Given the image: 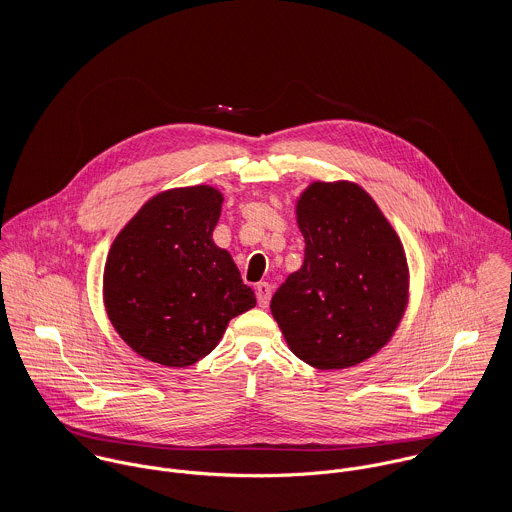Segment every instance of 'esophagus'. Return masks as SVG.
<instances>
[{
	"label": "esophagus",
	"mask_w": 512,
	"mask_h": 512,
	"mask_svg": "<svg viewBox=\"0 0 512 512\" xmlns=\"http://www.w3.org/2000/svg\"><path fill=\"white\" fill-rule=\"evenodd\" d=\"M256 297H258V305H260V307H268L270 297H272V286L266 284V282L258 284V286H256Z\"/></svg>",
	"instance_id": "34e87169"
}]
</instances>
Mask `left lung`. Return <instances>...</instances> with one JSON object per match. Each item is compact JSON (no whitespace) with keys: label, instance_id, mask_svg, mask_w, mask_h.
I'll list each match as a JSON object with an SVG mask.
<instances>
[{"label":"left lung","instance_id":"left-lung-1","mask_svg":"<svg viewBox=\"0 0 512 512\" xmlns=\"http://www.w3.org/2000/svg\"><path fill=\"white\" fill-rule=\"evenodd\" d=\"M303 264L270 309L293 355L319 370L359 365L396 333L410 299L400 236L355 181H313L295 201Z\"/></svg>","mask_w":512,"mask_h":512}]
</instances>
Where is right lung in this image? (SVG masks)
Masks as SVG:
<instances>
[{"label": "right lung", "mask_w": 512, "mask_h": 512, "mask_svg": "<svg viewBox=\"0 0 512 512\" xmlns=\"http://www.w3.org/2000/svg\"><path fill=\"white\" fill-rule=\"evenodd\" d=\"M222 193L211 185L153 195L114 238L102 295L116 333L157 365H195L228 321L256 305L228 250L213 240Z\"/></svg>", "instance_id": "obj_1"}]
</instances>
